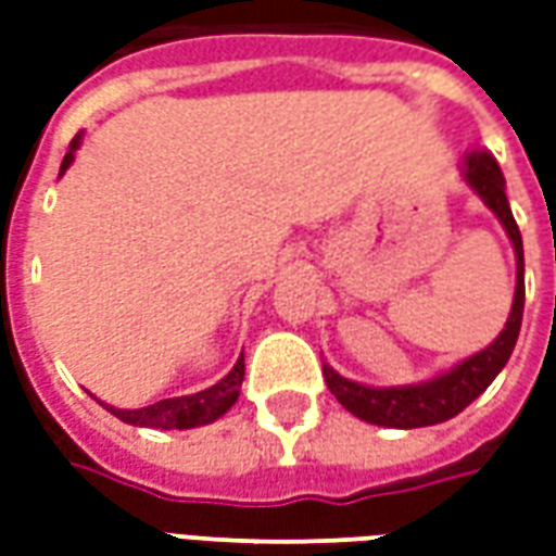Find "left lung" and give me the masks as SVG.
<instances>
[{"instance_id":"8db88e82","label":"left lung","mask_w":556,"mask_h":556,"mask_svg":"<svg viewBox=\"0 0 556 556\" xmlns=\"http://www.w3.org/2000/svg\"><path fill=\"white\" fill-rule=\"evenodd\" d=\"M465 181L473 187V193L497 214L503 229L509 235L515 247V298L513 313L506 318V327L501 337L491 342L489 349H482L473 357L455 363L450 372L438 375L431 381L408 387H366L357 381L342 378L337 369H325V381L330 393L339 399V405L351 410L354 417L366 419L372 426H387V429H422L434 426L443 419L455 417L479 396L485 393V387L497 378L521 330V315H525V247H521V231L513 217V207L506 199V178H503L497 160L489 151H470L465 157Z\"/></svg>"}]
</instances>
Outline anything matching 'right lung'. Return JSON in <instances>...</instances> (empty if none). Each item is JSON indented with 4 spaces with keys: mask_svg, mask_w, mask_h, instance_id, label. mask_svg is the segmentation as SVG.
Here are the masks:
<instances>
[{
    "mask_svg": "<svg viewBox=\"0 0 556 556\" xmlns=\"http://www.w3.org/2000/svg\"><path fill=\"white\" fill-rule=\"evenodd\" d=\"M79 146V137H74L71 142V151L62 160V172L74 163V151ZM59 172V175H62ZM241 381H243V354L235 363L231 369L219 384L207 387L202 393H193V396H178V399H163V402H154L148 408H110V414L122 419V422H130V426H146V429H195V426H207L219 419L226 410L238 402L241 396Z\"/></svg>",
    "mask_w": 556,
    "mask_h": 556,
    "instance_id": "1",
    "label": "right lung"
}]
</instances>
